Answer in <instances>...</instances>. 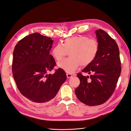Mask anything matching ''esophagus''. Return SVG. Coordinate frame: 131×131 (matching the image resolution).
<instances>
[{
    "label": "esophagus",
    "mask_w": 131,
    "mask_h": 131,
    "mask_svg": "<svg viewBox=\"0 0 131 131\" xmlns=\"http://www.w3.org/2000/svg\"><path fill=\"white\" fill-rule=\"evenodd\" d=\"M67 78H70L73 77V75L72 74L67 73Z\"/></svg>",
    "instance_id": "obj_1"
}]
</instances>
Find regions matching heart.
<instances>
[{"label":"heart","mask_w":131,"mask_h":131,"mask_svg":"<svg viewBox=\"0 0 131 131\" xmlns=\"http://www.w3.org/2000/svg\"><path fill=\"white\" fill-rule=\"evenodd\" d=\"M100 50L97 39L86 35L75 36L66 39L62 45L55 46L52 54L55 60L60 61L69 52L70 57L58 63V66L68 73H72L81 65L86 67L96 59Z\"/></svg>","instance_id":"1"}]
</instances>
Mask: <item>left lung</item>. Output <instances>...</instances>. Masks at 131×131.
Returning <instances> with one entry per match:
<instances>
[{
    "instance_id": "left-lung-1",
    "label": "left lung",
    "mask_w": 131,
    "mask_h": 131,
    "mask_svg": "<svg viewBox=\"0 0 131 131\" xmlns=\"http://www.w3.org/2000/svg\"><path fill=\"white\" fill-rule=\"evenodd\" d=\"M100 50L94 61L82 70L90 77L79 73L80 83L75 92L78 100L89 106L104 103L116 88L121 71L119 49L114 39L102 29L96 31ZM90 78L88 81L87 79Z\"/></svg>"
}]
</instances>
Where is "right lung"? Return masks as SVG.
I'll return each mask as SVG.
<instances>
[{"instance_id":"right-lung-1","label":"right lung","mask_w":131,"mask_h":131,"mask_svg":"<svg viewBox=\"0 0 131 131\" xmlns=\"http://www.w3.org/2000/svg\"><path fill=\"white\" fill-rule=\"evenodd\" d=\"M53 41L35 33L19 40L14 50L12 71L16 84L23 96L38 106L52 100L67 79L61 68L48 74L56 65L50 54Z\"/></svg>"}]
</instances>
